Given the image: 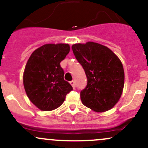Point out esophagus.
I'll list each match as a JSON object with an SVG mask.
<instances>
[{
    "label": "esophagus",
    "instance_id": "obj_1",
    "mask_svg": "<svg viewBox=\"0 0 148 148\" xmlns=\"http://www.w3.org/2000/svg\"><path fill=\"white\" fill-rule=\"evenodd\" d=\"M69 84L72 85V86L73 87V88H75V82H74V81H71L70 82H69Z\"/></svg>",
    "mask_w": 148,
    "mask_h": 148
}]
</instances>
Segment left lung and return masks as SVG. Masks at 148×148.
Returning a JSON list of instances; mask_svg holds the SVG:
<instances>
[{
  "label": "left lung",
  "mask_w": 148,
  "mask_h": 148,
  "mask_svg": "<svg viewBox=\"0 0 148 148\" xmlns=\"http://www.w3.org/2000/svg\"><path fill=\"white\" fill-rule=\"evenodd\" d=\"M88 83L81 91L83 104L96 112L111 109L120 99L125 84L123 64L110 49L92 42L72 47Z\"/></svg>",
  "instance_id": "obj_1"
}]
</instances>
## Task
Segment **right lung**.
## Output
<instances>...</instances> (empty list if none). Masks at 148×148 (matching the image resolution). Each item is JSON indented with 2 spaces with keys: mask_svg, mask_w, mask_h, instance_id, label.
Returning a JSON list of instances; mask_svg holds the SVG:
<instances>
[{
  "mask_svg": "<svg viewBox=\"0 0 148 148\" xmlns=\"http://www.w3.org/2000/svg\"><path fill=\"white\" fill-rule=\"evenodd\" d=\"M68 44H47L34 51L23 72V86L32 103L42 111L58 108L73 88L64 80L60 62L69 53Z\"/></svg>",
  "mask_w": 148,
  "mask_h": 148,
  "instance_id": "right-lung-1",
  "label": "right lung"
}]
</instances>
